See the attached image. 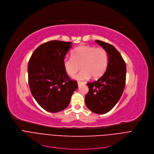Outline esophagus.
<instances>
[{"label": "esophagus", "instance_id": "esophagus-1", "mask_svg": "<svg viewBox=\"0 0 154 154\" xmlns=\"http://www.w3.org/2000/svg\"><path fill=\"white\" fill-rule=\"evenodd\" d=\"M82 84H85V82H81V81H78V86L81 85Z\"/></svg>", "mask_w": 154, "mask_h": 154}]
</instances>
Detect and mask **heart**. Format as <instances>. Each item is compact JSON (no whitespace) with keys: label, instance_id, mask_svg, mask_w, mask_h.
<instances>
[{"label":"heart","instance_id":"heart-1","mask_svg":"<svg viewBox=\"0 0 154 154\" xmlns=\"http://www.w3.org/2000/svg\"><path fill=\"white\" fill-rule=\"evenodd\" d=\"M108 64L107 51L102 47L81 45L72 51V57L63 60V66L69 76H73L81 68L82 69L74 78L84 80L90 76L94 79L101 77Z\"/></svg>","mask_w":154,"mask_h":154}]
</instances>
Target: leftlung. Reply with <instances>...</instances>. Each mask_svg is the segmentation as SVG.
Returning a JSON list of instances; mask_svg holds the SVG:
<instances>
[{
    "mask_svg": "<svg viewBox=\"0 0 154 154\" xmlns=\"http://www.w3.org/2000/svg\"><path fill=\"white\" fill-rule=\"evenodd\" d=\"M107 51V67L98 80L87 82L89 90L85 97L87 108L95 113L104 114L111 110L119 100L125 87L126 66L119 52L111 44L96 40Z\"/></svg>",
    "mask_w": 154,
    "mask_h": 154,
    "instance_id": "obj_1",
    "label": "left lung"
}]
</instances>
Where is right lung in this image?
<instances>
[{
	"label": "right lung",
	"mask_w": 154,
	"mask_h": 154,
	"mask_svg": "<svg viewBox=\"0 0 154 154\" xmlns=\"http://www.w3.org/2000/svg\"><path fill=\"white\" fill-rule=\"evenodd\" d=\"M72 44L60 41L47 42L34 51L28 61L31 93L39 105L49 112L65 109L78 87L63 66V60Z\"/></svg>",
	"instance_id": "right-lung-1"
}]
</instances>
